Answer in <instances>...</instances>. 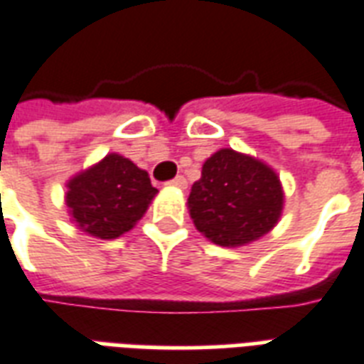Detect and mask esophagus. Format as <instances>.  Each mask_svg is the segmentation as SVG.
Wrapping results in <instances>:
<instances>
[{"label": "esophagus", "mask_w": 364, "mask_h": 364, "mask_svg": "<svg viewBox=\"0 0 364 364\" xmlns=\"http://www.w3.org/2000/svg\"><path fill=\"white\" fill-rule=\"evenodd\" d=\"M168 185H170V187H176V188H187V179H185L183 176H177V177H173L171 181H168Z\"/></svg>", "instance_id": "esophagus-1"}]
</instances>
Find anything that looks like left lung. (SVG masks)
Returning a JSON list of instances; mask_svg holds the SVG:
<instances>
[{
	"mask_svg": "<svg viewBox=\"0 0 364 364\" xmlns=\"http://www.w3.org/2000/svg\"><path fill=\"white\" fill-rule=\"evenodd\" d=\"M283 202L285 194L274 168L227 147L205 160L187 205L196 230L210 242L242 247L276 227Z\"/></svg>",
	"mask_w": 364,
	"mask_h": 364,
	"instance_id": "1",
	"label": "left lung"
}]
</instances>
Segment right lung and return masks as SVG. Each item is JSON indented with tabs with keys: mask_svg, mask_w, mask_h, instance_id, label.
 Listing matches in <instances>:
<instances>
[{
	"mask_svg": "<svg viewBox=\"0 0 364 364\" xmlns=\"http://www.w3.org/2000/svg\"><path fill=\"white\" fill-rule=\"evenodd\" d=\"M65 187L71 221L100 240L119 238L132 230L159 193L147 171L117 153L75 173Z\"/></svg>",
	"mask_w": 364,
	"mask_h": 364,
	"instance_id": "add662e5",
	"label": "right lung"
}]
</instances>
